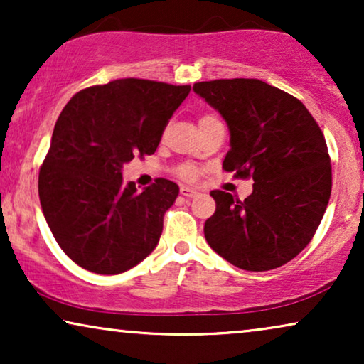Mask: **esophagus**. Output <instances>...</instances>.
Returning <instances> with one entry per match:
<instances>
[{"instance_id":"1","label":"esophagus","mask_w":364,"mask_h":364,"mask_svg":"<svg viewBox=\"0 0 364 364\" xmlns=\"http://www.w3.org/2000/svg\"><path fill=\"white\" fill-rule=\"evenodd\" d=\"M181 193H182L183 197L192 198V197H197V196H198V191H197V188H193V187L182 186V187H181Z\"/></svg>"}]
</instances>
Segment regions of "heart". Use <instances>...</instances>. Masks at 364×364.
Masks as SVG:
<instances>
[{
  "mask_svg": "<svg viewBox=\"0 0 364 364\" xmlns=\"http://www.w3.org/2000/svg\"><path fill=\"white\" fill-rule=\"evenodd\" d=\"M207 119H217V117L203 116L200 121H207ZM178 173H181L183 178H187V181H192V178L196 177V168H193L192 166H182L181 168H178Z\"/></svg>",
  "mask_w": 364,
  "mask_h": 364,
  "instance_id": "b5f03b06",
  "label": "heart"
}]
</instances>
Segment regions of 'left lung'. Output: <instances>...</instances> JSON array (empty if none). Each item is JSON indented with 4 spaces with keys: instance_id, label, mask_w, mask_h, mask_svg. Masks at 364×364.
<instances>
[{
    "instance_id": "1",
    "label": "left lung",
    "mask_w": 364,
    "mask_h": 364,
    "mask_svg": "<svg viewBox=\"0 0 364 364\" xmlns=\"http://www.w3.org/2000/svg\"><path fill=\"white\" fill-rule=\"evenodd\" d=\"M193 92L228 126L223 168L253 178L245 200L210 192L217 208L203 227L207 243L242 270L285 265L310 243L330 202L321 129L301 101L258 79L196 82Z\"/></svg>"
}]
</instances>
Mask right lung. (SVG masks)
Returning <instances> with one entry per match:
<instances>
[{"label": "right lung", "instance_id": "right-lung-1", "mask_svg": "<svg viewBox=\"0 0 364 364\" xmlns=\"http://www.w3.org/2000/svg\"><path fill=\"white\" fill-rule=\"evenodd\" d=\"M191 92L146 79H117L73 96L59 114L39 171V202L58 245L79 267L117 275L157 247L178 186L157 178L139 192L122 166L154 154Z\"/></svg>", "mask_w": 364, "mask_h": 364}]
</instances>
